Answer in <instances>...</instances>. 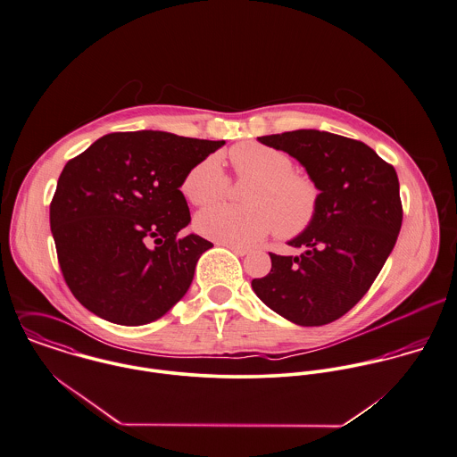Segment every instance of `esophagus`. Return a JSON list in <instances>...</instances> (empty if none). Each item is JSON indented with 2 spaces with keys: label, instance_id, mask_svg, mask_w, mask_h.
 <instances>
[{
  "label": "esophagus",
  "instance_id": "esophagus-1",
  "mask_svg": "<svg viewBox=\"0 0 457 457\" xmlns=\"http://www.w3.org/2000/svg\"><path fill=\"white\" fill-rule=\"evenodd\" d=\"M222 245H226L228 249H231L237 256H245V254H249V249L247 247H242V245H233V244H222Z\"/></svg>",
  "mask_w": 457,
  "mask_h": 457
}]
</instances>
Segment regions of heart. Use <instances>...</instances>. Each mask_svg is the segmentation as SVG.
Returning <instances> with one entry per match:
<instances>
[{
    "mask_svg": "<svg viewBox=\"0 0 457 457\" xmlns=\"http://www.w3.org/2000/svg\"><path fill=\"white\" fill-rule=\"evenodd\" d=\"M233 173L253 180L244 194L245 206L217 204L195 217L204 237L233 245H253L275 229L278 238L303 235L318 219L321 190L314 179L293 170V161L282 150L262 143H240L228 152ZM229 179L217 157L195 162L183 177L185 199L195 206L220 201Z\"/></svg>",
    "mask_w": 457,
    "mask_h": 457,
    "instance_id": "1",
    "label": "heart"
}]
</instances>
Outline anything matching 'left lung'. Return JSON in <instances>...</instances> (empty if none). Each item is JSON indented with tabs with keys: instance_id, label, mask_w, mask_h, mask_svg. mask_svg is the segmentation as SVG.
I'll return each mask as SVG.
<instances>
[{
	"instance_id": "8db88e82",
	"label": "left lung",
	"mask_w": 457,
	"mask_h": 457,
	"mask_svg": "<svg viewBox=\"0 0 457 457\" xmlns=\"http://www.w3.org/2000/svg\"><path fill=\"white\" fill-rule=\"evenodd\" d=\"M258 139L295 157L320 185L321 203L312 228L289 242L303 253H270L272 270L253 278V289L296 325L332 323L361 302L395 245L403 222L395 170L362 141L330 132Z\"/></svg>"
}]
</instances>
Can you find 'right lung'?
I'll list each match as a JSON object with an SVG mask.
<instances>
[{"instance_id":"right-lung-1","label":"right lung","mask_w":457,"mask_h":457,"mask_svg":"<svg viewBox=\"0 0 457 457\" xmlns=\"http://www.w3.org/2000/svg\"><path fill=\"white\" fill-rule=\"evenodd\" d=\"M224 141L161 130L112 132L63 168L49 219L72 295L93 314L137 327L187 293L212 242L180 237L190 222L185 173Z\"/></svg>"}]
</instances>
